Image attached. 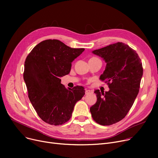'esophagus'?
Here are the masks:
<instances>
[{"label": "esophagus", "instance_id": "34e87169", "mask_svg": "<svg viewBox=\"0 0 158 158\" xmlns=\"http://www.w3.org/2000/svg\"><path fill=\"white\" fill-rule=\"evenodd\" d=\"M92 92V91H90L89 89H86V91H85V94H86V95H88V94H91Z\"/></svg>", "mask_w": 158, "mask_h": 158}]
</instances>
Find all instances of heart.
<instances>
[{
  "instance_id": "1",
  "label": "heart",
  "mask_w": 158,
  "mask_h": 158,
  "mask_svg": "<svg viewBox=\"0 0 158 158\" xmlns=\"http://www.w3.org/2000/svg\"><path fill=\"white\" fill-rule=\"evenodd\" d=\"M94 58H96V57H92V58H91V59H94Z\"/></svg>"
}]
</instances>
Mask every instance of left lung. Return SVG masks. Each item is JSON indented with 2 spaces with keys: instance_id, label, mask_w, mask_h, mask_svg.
<instances>
[{
  "instance_id": "8db88e82",
  "label": "left lung",
  "mask_w": 158,
  "mask_h": 158,
  "mask_svg": "<svg viewBox=\"0 0 158 158\" xmlns=\"http://www.w3.org/2000/svg\"><path fill=\"white\" fill-rule=\"evenodd\" d=\"M106 66L100 79L107 82L108 92L95 90L97 102L90 107L93 119L102 126H110L127 115L136 98L143 76L141 60L135 50L118 42L95 50Z\"/></svg>"
}]
</instances>
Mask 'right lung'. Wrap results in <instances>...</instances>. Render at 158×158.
<instances>
[{"label":"right lung","mask_w":158,"mask_h":158,"mask_svg":"<svg viewBox=\"0 0 158 158\" xmlns=\"http://www.w3.org/2000/svg\"><path fill=\"white\" fill-rule=\"evenodd\" d=\"M85 51L73 48L58 40H46L27 56L23 79L29 100L40 118L54 126L68 122L74 106L85 94L81 86L66 88L60 77L69 73L72 62Z\"/></svg>","instance_id":"1"}]
</instances>
